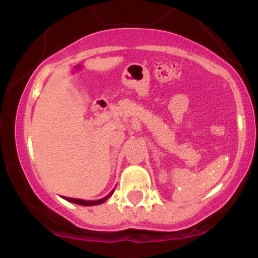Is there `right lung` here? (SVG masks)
<instances>
[{
  "instance_id": "1",
  "label": "right lung",
  "mask_w": 258,
  "mask_h": 258,
  "mask_svg": "<svg viewBox=\"0 0 258 258\" xmlns=\"http://www.w3.org/2000/svg\"><path fill=\"white\" fill-rule=\"evenodd\" d=\"M112 193H114V190L111 191L110 194L106 195L105 198H103V199H99V200H92V201H87V200H81V199H74V198H65V200L70 201V203H74V204H78V205H82V206H94V205H99V204H103L104 201H106L109 197H111Z\"/></svg>"
}]
</instances>
